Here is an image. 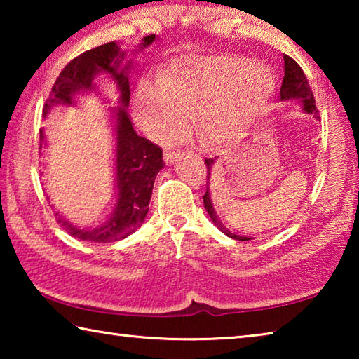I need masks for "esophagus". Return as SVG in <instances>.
<instances>
[{
  "instance_id": "obj_1",
  "label": "esophagus",
  "mask_w": 359,
  "mask_h": 359,
  "mask_svg": "<svg viewBox=\"0 0 359 359\" xmlns=\"http://www.w3.org/2000/svg\"><path fill=\"white\" fill-rule=\"evenodd\" d=\"M182 155L180 150H165V154H163V156H165V161L168 163V165H171V163H174L177 158Z\"/></svg>"
}]
</instances>
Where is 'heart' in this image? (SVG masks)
<instances>
[{"label":"heart","mask_w":359,"mask_h":359,"mask_svg":"<svg viewBox=\"0 0 359 359\" xmlns=\"http://www.w3.org/2000/svg\"><path fill=\"white\" fill-rule=\"evenodd\" d=\"M274 77L264 66L241 57H180L161 72L160 85H142L136 115L154 135L187 125V114L214 144L241 141L264 112ZM171 139L184 137L172 131Z\"/></svg>","instance_id":"1"}]
</instances>
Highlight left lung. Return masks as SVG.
I'll return each instance as SVG.
<instances>
[{"instance_id": "1", "label": "left lung", "mask_w": 359, "mask_h": 359, "mask_svg": "<svg viewBox=\"0 0 359 359\" xmlns=\"http://www.w3.org/2000/svg\"><path fill=\"white\" fill-rule=\"evenodd\" d=\"M283 60H285V77H283V82H282V87H280V98L282 100L297 98L302 102L304 111H306L307 114H313L315 117H318V111H317V106H315V98H313L312 88L307 82V77H306V74H304L302 68L294 62L293 58L288 57V55H283ZM204 163H205V168H208V175H205V177H208V190H205V193H204L203 201H204V208L208 209L209 217L212 218V222H214L218 226V229L223 231V233L231 239L250 241L248 238H242V236H236V234L231 233L229 229L223 226L220 218L217 217L214 208H212L210 193H209L210 168H212V165H214V158H205Z\"/></svg>"}]
</instances>
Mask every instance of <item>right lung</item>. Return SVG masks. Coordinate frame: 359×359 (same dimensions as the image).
Masks as SVG:
<instances>
[{
	"mask_svg": "<svg viewBox=\"0 0 359 359\" xmlns=\"http://www.w3.org/2000/svg\"><path fill=\"white\" fill-rule=\"evenodd\" d=\"M155 41V34L145 36L142 47H147ZM123 53L120 52L115 42H107L104 46L95 47L76 57L60 72L52 92L46 100L44 115L52 107L58 104H72V96L83 90L93 88V77L98 72H107L117 83L120 90V102L123 107L117 109V190L118 203L111 220L96 229H81L72 226L58 214V223L68 231L71 236L98 244H111V242L125 239L135 233L144 222L149 212V203L154 190V182L160 169L165 166L163 150L160 145L141 137L133 130L131 120L125 107L130 102V82L125 69H120V62ZM130 66H126L128 69ZM41 149H42V131Z\"/></svg>",
	"mask_w": 359,
	"mask_h": 359,
	"instance_id": "add662e5",
	"label": "right lung"
}]
</instances>
